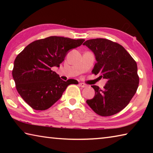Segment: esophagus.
<instances>
[{
	"label": "esophagus",
	"instance_id": "34e87169",
	"mask_svg": "<svg viewBox=\"0 0 153 153\" xmlns=\"http://www.w3.org/2000/svg\"><path fill=\"white\" fill-rule=\"evenodd\" d=\"M79 86H81V87H82V88H86V87H87V85L84 84V83H79Z\"/></svg>",
	"mask_w": 153,
	"mask_h": 153
}]
</instances>
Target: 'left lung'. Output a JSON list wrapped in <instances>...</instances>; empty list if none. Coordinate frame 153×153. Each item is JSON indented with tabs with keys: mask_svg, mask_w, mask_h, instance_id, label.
<instances>
[{
	"mask_svg": "<svg viewBox=\"0 0 153 153\" xmlns=\"http://www.w3.org/2000/svg\"><path fill=\"white\" fill-rule=\"evenodd\" d=\"M86 45L95 55L92 74L107 79L102 90L92 86L95 95L87 104L100 116H111L123 109L136 94L139 84L136 62L118 43L97 38L86 40Z\"/></svg>",
	"mask_w": 153,
	"mask_h": 153,
	"instance_id": "left-lung-1",
	"label": "left lung"
}]
</instances>
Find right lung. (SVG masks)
<instances>
[{"instance_id": "1", "label": "right lung", "mask_w": 153, "mask_h": 153, "mask_svg": "<svg viewBox=\"0 0 153 153\" xmlns=\"http://www.w3.org/2000/svg\"><path fill=\"white\" fill-rule=\"evenodd\" d=\"M84 41L50 36L30 43L17 56L13 77L18 93L33 109H48L69 84L78 83L74 79L63 81L52 67H59L69 50L81 46Z\"/></svg>"}]
</instances>
